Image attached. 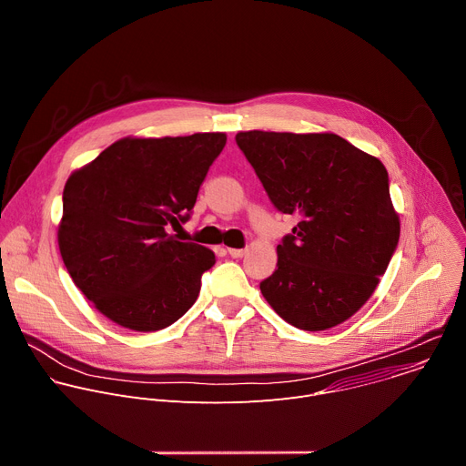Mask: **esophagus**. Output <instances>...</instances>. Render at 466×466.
<instances>
[{"label": "esophagus", "mask_w": 466, "mask_h": 466, "mask_svg": "<svg viewBox=\"0 0 466 466\" xmlns=\"http://www.w3.org/2000/svg\"><path fill=\"white\" fill-rule=\"evenodd\" d=\"M228 254L232 258H243L247 254V250L245 248H228Z\"/></svg>", "instance_id": "1"}]
</instances>
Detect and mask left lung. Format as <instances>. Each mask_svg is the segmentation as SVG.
<instances>
[{
  "mask_svg": "<svg viewBox=\"0 0 466 466\" xmlns=\"http://www.w3.org/2000/svg\"><path fill=\"white\" fill-rule=\"evenodd\" d=\"M236 144L275 208L300 218L261 295L306 331L345 322L374 293L400 238L387 169L331 132L247 130Z\"/></svg>",
  "mask_w": 466,
  "mask_h": 466,
  "instance_id": "obj_1",
  "label": "left lung"
}]
</instances>
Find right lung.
I'll list each match as a JSON object with an SVG mask.
<instances>
[{
	"mask_svg": "<svg viewBox=\"0 0 466 466\" xmlns=\"http://www.w3.org/2000/svg\"><path fill=\"white\" fill-rule=\"evenodd\" d=\"M225 132L123 138L74 171L58 248L76 286L116 324L157 331L197 300L216 254L169 234L189 219Z\"/></svg>",
	"mask_w": 466,
	"mask_h": 466,
	"instance_id": "right-lung-1",
	"label": "right lung"
}]
</instances>
